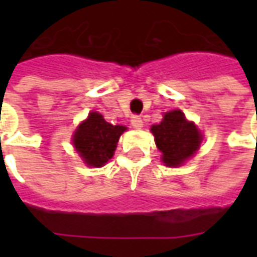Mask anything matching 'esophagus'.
<instances>
[{"label": "esophagus", "instance_id": "34e87169", "mask_svg": "<svg viewBox=\"0 0 257 257\" xmlns=\"http://www.w3.org/2000/svg\"><path fill=\"white\" fill-rule=\"evenodd\" d=\"M131 123H132V126L136 129H140L143 126V119L140 115H132L131 117Z\"/></svg>", "mask_w": 257, "mask_h": 257}]
</instances>
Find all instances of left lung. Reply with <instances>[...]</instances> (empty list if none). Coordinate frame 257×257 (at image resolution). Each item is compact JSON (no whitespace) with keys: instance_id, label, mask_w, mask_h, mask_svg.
<instances>
[{"instance_id":"obj_1","label":"left lung","mask_w":257,"mask_h":257,"mask_svg":"<svg viewBox=\"0 0 257 257\" xmlns=\"http://www.w3.org/2000/svg\"><path fill=\"white\" fill-rule=\"evenodd\" d=\"M156 145L162 153V161L168 167H179L194 156L201 143V135L193 122H189L180 110L164 115L158 125L151 126Z\"/></svg>"}]
</instances>
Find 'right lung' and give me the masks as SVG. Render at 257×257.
<instances>
[{
  "label": "right lung",
  "instance_id": "add662e5",
  "mask_svg": "<svg viewBox=\"0 0 257 257\" xmlns=\"http://www.w3.org/2000/svg\"><path fill=\"white\" fill-rule=\"evenodd\" d=\"M126 131L121 125H111L99 112H90L74 134L73 145L89 167H103L114 154L118 139Z\"/></svg>",
  "mask_w": 257,
  "mask_h": 257
}]
</instances>
